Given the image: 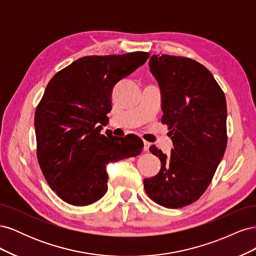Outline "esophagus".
I'll return each instance as SVG.
<instances>
[{
	"mask_svg": "<svg viewBox=\"0 0 256 256\" xmlns=\"http://www.w3.org/2000/svg\"><path fill=\"white\" fill-rule=\"evenodd\" d=\"M150 147V142H147V141H144V147H143V150H144V152H148Z\"/></svg>",
	"mask_w": 256,
	"mask_h": 256,
	"instance_id": "obj_1",
	"label": "esophagus"
}]
</instances>
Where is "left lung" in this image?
Returning a JSON list of instances; mask_svg holds the SVG:
<instances>
[{"mask_svg": "<svg viewBox=\"0 0 256 256\" xmlns=\"http://www.w3.org/2000/svg\"><path fill=\"white\" fill-rule=\"evenodd\" d=\"M148 65L161 90V122L170 129L174 148L166 156L150 147L161 168L145 178L144 189L154 203L180 208L202 196L223 158L226 100L212 72L194 60L154 54Z\"/></svg>", "mask_w": 256, "mask_h": 256, "instance_id": "8db88e82", "label": "left lung"}]
</instances>
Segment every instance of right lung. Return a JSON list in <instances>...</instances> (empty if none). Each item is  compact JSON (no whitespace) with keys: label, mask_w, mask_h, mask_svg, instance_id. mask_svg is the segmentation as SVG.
<instances>
[{"label":"right lung","mask_w":256,"mask_h":256,"mask_svg":"<svg viewBox=\"0 0 256 256\" xmlns=\"http://www.w3.org/2000/svg\"><path fill=\"white\" fill-rule=\"evenodd\" d=\"M148 58L147 52L84 56L48 83L35 112L36 152L46 180L64 202H97L108 190L106 164L141 154L140 138L100 131L112 109L115 84Z\"/></svg>","instance_id":"obj_1"}]
</instances>
